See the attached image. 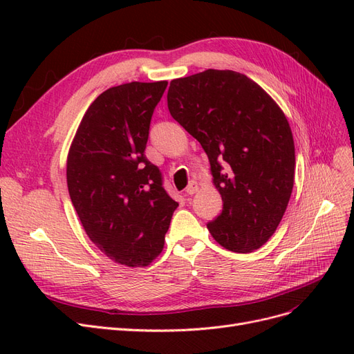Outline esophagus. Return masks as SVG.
<instances>
[{"instance_id": "esophagus-1", "label": "esophagus", "mask_w": 354, "mask_h": 354, "mask_svg": "<svg viewBox=\"0 0 354 354\" xmlns=\"http://www.w3.org/2000/svg\"><path fill=\"white\" fill-rule=\"evenodd\" d=\"M196 192H198V181H195V180L189 181V185L186 187V194L187 195H194V194H196Z\"/></svg>"}]
</instances>
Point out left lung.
Returning a JSON list of instances; mask_svg holds the SVG:
<instances>
[{"label": "left lung", "mask_w": 354, "mask_h": 354, "mask_svg": "<svg viewBox=\"0 0 354 354\" xmlns=\"http://www.w3.org/2000/svg\"><path fill=\"white\" fill-rule=\"evenodd\" d=\"M171 116L208 155L223 199L207 224L233 252H252L270 239L294 187L291 127L259 84L234 71L208 69L169 84Z\"/></svg>", "instance_id": "left-lung-1"}]
</instances>
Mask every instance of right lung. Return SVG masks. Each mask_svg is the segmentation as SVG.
<instances>
[{
    "label": "right lung",
    "mask_w": 354,
    "mask_h": 354,
    "mask_svg": "<svg viewBox=\"0 0 354 354\" xmlns=\"http://www.w3.org/2000/svg\"><path fill=\"white\" fill-rule=\"evenodd\" d=\"M167 81L103 91L85 112L66 165L69 196L91 242L115 263L143 267L164 248L178 203L145 155Z\"/></svg>",
    "instance_id": "right-lung-1"
}]
</instances>
